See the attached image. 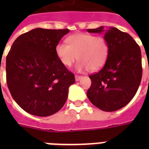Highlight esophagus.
<instances>
[{
    "mask_svg": "<svg viewBox=\"0 0 149 149\" xmlns=\"http://www.w3.org/2000/svg\"><path fill=\"white\" fill-rule=\"evenodd\" d=\"M82 78H83V77H82V76H78V75H76V76H75L76 81H79V80H80Z\"/></svg>",
    "mask_w": 149,
    "mask_h": 149,
    "instance_id": "esophagus-1",
    "label": "esophagus"
}]
</instances>
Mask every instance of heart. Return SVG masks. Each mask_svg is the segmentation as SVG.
Returning <instances> with one entry per match:
<instances>
[{"label": "heart", "mask_w": 149, "mask_h": 149, "mask_svg": "<svg viewBox=\"0 0 149 149\" xmlns=\"http://www.w3.org/2000/svg\"><path fill=\"white\" fill-rule=\"evenodd\" d=\"M68 44L58 43L56 53L61 63L70 67L76 60L79 59L77 70L84 72L100 70L106 63L109 55L107 41L102 36L92 34L77 33L66 38Z\"/></svg>", "instance_id": "b5f03b06"}]
</instances>
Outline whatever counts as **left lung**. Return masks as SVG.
Masks as SVG:
<instances>
[{"label": "left lung", "instance_id": "8db88e82", "mask_svg": "<svg viewBox=\"0 0 149 149\" xmlns=\"http://www.w3.org/2000/svg\"><path fill=\"white\" fill-rule=\"evenodd\" d=\"M90 33H103L109 45L106 63L99 72L89 76L91 86L87 97L104 111H115L134 97L142 76L141 49L129 34L114 27L87 29Z\"/></svg>", "mask_w": 149, "mask_h": 149}]
</instances>
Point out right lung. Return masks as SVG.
Wrapping results in <instances>:
<instances>
[{"label": "right lung", "mask_w": 149, "mask_h": 149, "mask_svg": "<svg viewBox=\"0 0 149 149\" xmlns=\"http://www.w3.org/2000/svg\"><path fill=\"white\" fill-rule=\"evenodd\" d=\"M69 32V29H32L17 37L8 52V89L15 102L30 114L50 116L67 100L75 77L61 63L56 46Z\"/></svg>", "instance_id": "1"}]
</instances>
